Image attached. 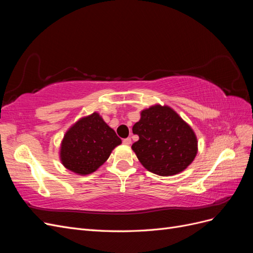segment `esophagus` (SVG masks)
Returning a JSON list of instances; mask_svg holds the SVG:
<instances>
[{
  "label": "esophagus",
  "mask_w": 253,
  "mask_h": 253,
  "mask_svg": "<svg viewBox=\"0 0 253 253\" xmlns=\"http://www.w3.org/2000/svg\"><path fill=\"white\" fill-rule=\"evenodd\" d=\"M124 142L126 145H128V144H131L132 143V140H131V138H126V139H124Z\"/></svg>",
  "instance_id": "1"
}]
</instances>
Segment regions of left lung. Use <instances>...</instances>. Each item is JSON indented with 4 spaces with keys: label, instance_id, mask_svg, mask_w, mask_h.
<instances>
[{
    "label": "left lung",
    "instance_id": "left-lung-1",
    "mask_svg": "<svg viewBox=\"0 0 253 253\" xmlns=\"http://www.w3.org/2000/svg\"><path fill=\"white\" fill-rule=\"evenodd\" d=\"M133 133L139 136L132 145L137 158L148 171L160 176L182 172L197 154L192 127L168 105L155 104L141 111Z\"/></svg>",
    "mask_w": 253,
    "mask_h": 253
}]
</instances>
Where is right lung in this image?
I'll return each instance as SVG.
<instances>
[{"instance_id": "1", "label": "right lung", "mask_w": 253, "mask_h": 253, "mask_svg": "<svg viewBox=\"0 0 253 253\" xmlns=\"http://www.w3.org/2000/svg\"><path fill=\"white\" fill-rule=\"evenodd\" d=\"M120 143L114 129L95 112L80 118L67 129L61 142L60 160L76 174H90L108 160Z\"/></svg>"}]
</instances>
